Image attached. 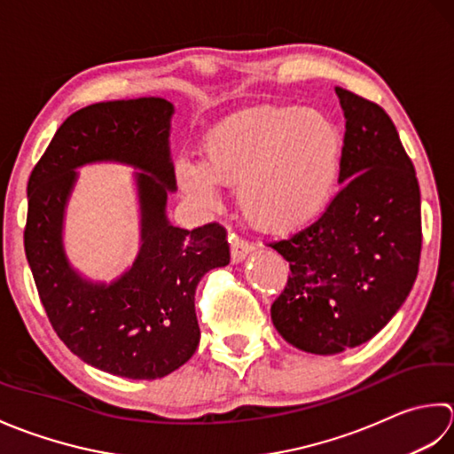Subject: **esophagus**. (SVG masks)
I'll return each mask as SVG.
<instances>
[{
	"instance_id": "34e87169",
	"label": "esophagus",
	"mask_w": 454,
	"mask_h": 454,
	"mask_svg": "<svg viewBox=\"0 0 454 454\" xmlns=\"http://www.w3.org/2000/svg\"><path fill=\"white\" fill-rule=\"evenodd\" d=\"M254 251V247L251 243H247V240L239 239V237H231V262L239 264L243 262L245 258Z\"/></svg>"
}]
</instances>
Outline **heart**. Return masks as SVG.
<instances>
[{
    "mask_svg": "<svg viewBox=\"0 0 454 454\" xmlns=\"http://www.w3.org/2000/svg\"><path fill=\"white\" fill-rule=\"evenodd\" d=\"M343 135L331 117L295 106L239 111L203 138L201 162L180 160L186 198L214 203L215 186H239V207L264 233H292L317 221L335 198Z\"/></svg>",
    "mask_w": 454,
    "mask_h": 454,
    "instance_id": "1",
    "label": "heart"
}]
</instances>
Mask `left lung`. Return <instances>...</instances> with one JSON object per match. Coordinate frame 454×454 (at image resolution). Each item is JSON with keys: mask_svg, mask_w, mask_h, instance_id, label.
Returning <instances> with one entry per match:
<instances>
[{"mask_svg": "<svg viewBox=\"0 0 454 454\" xmlns=\"http://www.w3.org/2000/svg\"><path fill=\"white\" fill-rule=\"evenodd\" d=\"M345 114L340 192L316 223L272 243L290 262L270 316L295 348L337 355L390 321L418 278L421 193L386 111L335 88Z\"/></svg>", "mask_w": 454, "mask_h": 454, "instance_id": "obj_1", "label": "left lung"}]
</instances>
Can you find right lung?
Segmentation results:
<instances>
[{
  "label": "right lung",
  "mask_w": 454,
  "mask_h": 454,
  "mask_svg": "<svg viewBox=\"0 0 454 454\" xmlns=\"http://www.w3.org/2000/svg\"><path fill=\"white\" fill-rule=\"evenodd\" d=\"M174 106L162 98L117 99L72 114L27 184L25 254L57 335L86 364L131 380H156L188 363L200 345L193 295L203 274L229 264L225 229L172 225ZM131 165L139 201V253L111 283L74 269L63 219L86 163Z\"/></svg>",
  "instance_id": "1"
}]
</instances>
